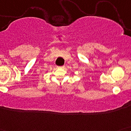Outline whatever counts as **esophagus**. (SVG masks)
Returning <instances> with one entry per match:
<instances>
[{
  "instance_id": "obj_1",
  "label": "esophagus",
  "mask_w": 131,
  "mask_h": 131,
  "mask_svg": "<svg viewBox=\"0 0 131 131\" xmlns=\"http://www.w3.org/2000/svg\"><path fill=\"white\" fill-rule=\"evenodd\" d=\"M64 67H63V66H62V67H60V68H63Z\"/></svg>"
}]
</instances>
